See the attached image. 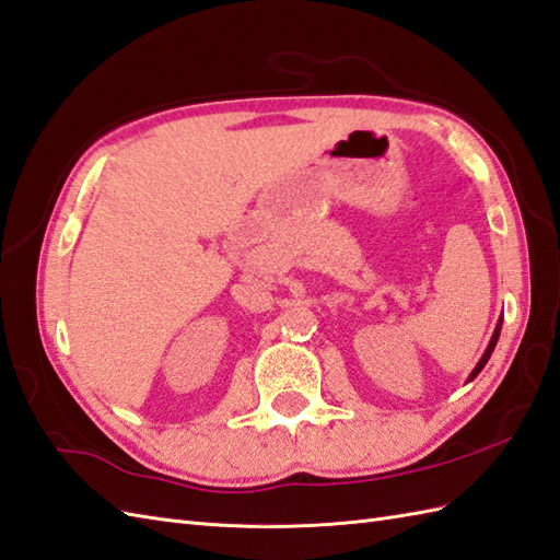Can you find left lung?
<instances>
[{
  "label": "left lung",
  "mask_w": 560,
  "mask_h": 560,
  "mask_svg": "<svg viewBox=\"0 0 560 560\" xmlns=\"http://www.w3.org/2000/svg\"><path fill=\"white\" fill-rule=\"evenodd\" d=\"M501 324H503V319L497 324V329H493V336H491V341H489V346H487V350H485V355H482V360L477 362V368L472 370V374L467 376V382H472L475 376L485 370V365L489 362V358H491V353H493V348H497V341H499V334H501Z\"/></svg>",
  "instance_id": "obj_1"
}]
</instances>
